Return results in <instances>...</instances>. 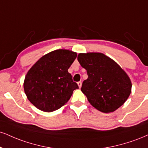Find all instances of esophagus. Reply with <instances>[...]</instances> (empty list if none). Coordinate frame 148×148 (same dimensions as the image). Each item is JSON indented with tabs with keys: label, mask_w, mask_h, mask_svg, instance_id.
Wrapping results in <instances>:
<instances>
[{
	"label": "esophagus",
	"mask_w": 148,
	"mask_h": 148,
	"mask_svg": "<svg viewBox=\"0 0 148 148\" xmlns=\"http://www.w3.org/2000/svg\"><path fill=\"white\" fill-rule=\"evenodd\" d=\"M77 84H78V85H79V88H81V86H82V82H81V81H79V82H77Z\"/></svg>",
	"instance_id": "esophagus-1"
}]
</instances>
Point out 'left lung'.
<instances>
[{
    "instance_id": "1",
    "label": "left lung",
    "mask_w": 148,
    "mask_h": 148,
    "mask_svg": "<svg viewBox=\"0 0 148 148\" xmlns=\"http://www.w3.org/2000/svg\"><path fill=\"white\" fill-rule=\"evenodd\" d=\"M77 59L88 76L81 91L94 108L110 113L123 105L131 93L132 83L114 60L97 52L81 53Z\"/></svg>"
}]
</instances>
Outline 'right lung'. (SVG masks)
<instances>
[{
  "mask_svg": "<svg viewBox=\"0 0 148 148\" xmlns=\"http://www.w3.org/2000/svg\"><path fill=\"white\" fill-rule=\"evenodd\" d=\"M77 54L67 49H57L44 55L27 73L24 91L28 100L47 112L59 109L79 88L68 72Z\"/></svg>",
  "mask_w": 148,
  "mask_h": 148,
  "instance_id": "right-lung-1",
  "label": "right lung"
}]
</instances>
